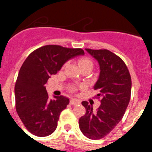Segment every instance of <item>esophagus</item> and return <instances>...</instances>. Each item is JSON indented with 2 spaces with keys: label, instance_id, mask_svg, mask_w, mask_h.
<instances>
[{
  "label": "esophagus",
  "instance_id": "1",
  "mask_svg": "<svg viewBox=\"0 0 152 152\" xmlns=\"http://www.w3.org/2000/svg\"><path fill=\"white\" fill-rule=\"evenodd\" d=\"M80 103V101L79 100H77V99H75V98H72L70 100V104L71 105H77Z\"/></svg>",
  "mask_w": 152,
  "mask_h": 152
}]
</instances>
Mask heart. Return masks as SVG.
<instances>
[{"mask_svg":"<svg viewBox=\"0 0 152 152\" xmlns=\"http://www.w3.org/2000/svg\"><path fill=\"white\" fill-rule=\"evenodd\" d=\"M78 65L80 67V68L81 70L83 68H93V62L91 59H90L89 58L87 57H84V58H80V59L78 60ZM72 91H75V88H72Z\"/></svg>","mask_w":152,"mask_h":152,"instance_id":"heart-1","label":"heart"}]
</instances>
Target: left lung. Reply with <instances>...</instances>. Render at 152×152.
Returning <instances> with one entry per match:
<instances>
[{"label": "left lung", "mask_w": 152, "mask_h": 152, "mask_svg": "<svg viewBox=\"0 0 152 152\" xmlns=\"http://www.w3.org/2000/svg\"><path fill=\"white\" fill-rule=\"evenodd\" d=\"M100 65V75L94 89L101 97L100 107L83 101L86 113L79 119V127L87 138L100 139L108 135L121 121L131 96L132 80L124 61L107 49H85Z\"/></svg>", "instance_id": "left-lung-1"}]
</instances>
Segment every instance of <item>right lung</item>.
<instances>
[{"label":"right lung","mask_w":152,"mask_h":152,"mask_svg":"<svg viewBox=\"0 0 152 152\" xmlns=\"http://www.w3.org/2000/svg\"><path fill=\"white\" fill-rule=\"evenodd\" d=\"M84 55L81 49L48 45L33 51L24 61L14 88L16 110L33 135L44 137L53 133L60 113L69 103V99L64 96L49 99L45 86L48 79L68 60Z\"/></svg>","instance_id":"right-lung-1"}]
</instances>
